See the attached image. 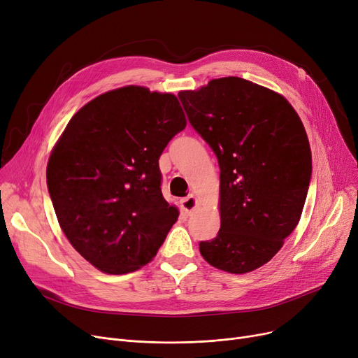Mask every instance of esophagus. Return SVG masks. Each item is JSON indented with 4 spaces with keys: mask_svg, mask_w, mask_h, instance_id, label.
I'll use <instances>...</instances> for the list:
<instances>
[{
    "mask_svg": "<svg viewBox=\"0 0 358 358\" xmlns=\"http://www.w3.org/2000/svg\"><path fill=\"white\" fill-rule=\"evenodd\" d=\"M180 203H182V208H183V211H185L186 215H191V214L195 211V208L198 207L196 196H194V195H189V196L183 198V199L180 201Z\"/></svg>",
    "mask_w": 358,
    "mask_h": 358,
    "instance_id": "1",
    "label": "esophagus"
}]
</instances>
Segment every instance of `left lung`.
<instances>
[{
  "label": "left lung",
  "mask_w": 358,
  "mask_h": 358,
  "mask_svg": "<svg viewBox=\"0 0 358 358\" xmlns=\"http://www.w3.org/2000/svg\"><path fill=\"white\" fill-rule=\"evenodd\" d=\"M178 96L220 166L221 226L199 252L221 271L246 274L299 224L312 176L308 134L285 97L245 78H215Z\"/></svg>",
  "instance_id": "8db88e82"
}]
</instances>
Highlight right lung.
Masks as SVG:
<instances>
[{"instance_id": "right-lung-1", "label": "right lung", "mask_w": 358, "mask_h": 358, "mask_svg": "<svg viewBox=\"0 0 358 358\" xmlns=\"http://www.w3.org/2000/svg\"><path fill=\"white\" fill-rule=\"evenodd\" d=\"M185 127L175 94L127 86L84 105L50 152L46 183L58 223L101 272L144 266L176 223L159 159Z\"/></svg>"}]
</instances>
